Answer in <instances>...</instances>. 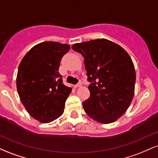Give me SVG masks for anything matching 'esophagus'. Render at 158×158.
<instances>
[{"mask_svg":"<svg viewBox=\"0 0 158 158\" xmlns=\"http://www.w3.org/2000/svg\"><path fill=\"white\" fill-rule=\"evenodd\" d=\"M81 81H79V83H78V84H77V85H75V88H79V87H81Z\"/></svg>","mask_w":158,"mask_h":158,"instance_id":"34e87169","label":"esophagus"}]
</instances>
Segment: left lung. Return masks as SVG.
I'll list each match as a JSON object with an SVG mask.
<instances>
[{
	"label": "left lung",
	"mask_w": 158,
	"mask_h": 158,
	"mask_svg": "<svg viewBox=\"0 0 158 158\" xmlns=\"http://www.w3.org/2000/svg\"><path fill=\"white\" fill-rule=\"evenodd\" d=\"M72 49L85 58L90 97L82 102L85 113L101 123L119 119L131 104L136 73L129 55L105 39L75 44Z\"/></svg>",
	"instance_id": "obj_1"
}]
</instances>
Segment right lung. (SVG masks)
Segmentation results:
<instances>
[{
  "label": "right lung",
  "instance_id": "obj_1",
  "mask_svg": "<svg viewBox=\"0 0 158 158\" xmlns=\"http://www.w3.org/2000/svg\"><path fill=\"white\" fill-rule=\"evenodd\" d=\"M68 44L45 41L30 49L18 70V93L28 113L39 122L48 123L64 112L71 88L63 84L60 61L69 51Z\"/></svg>",
  "mask_w": 158,
  "mask_h": 158
}]
</instances>
